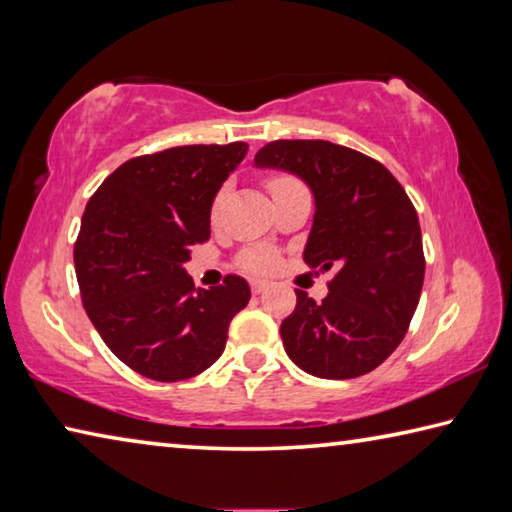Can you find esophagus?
<instances>
[{
  "mask_svg": "<svg viewBox=\"0 0 512 512\" xmlns=\"http://www.w3.org/2000/svg\"><path fill=\"white\" fill-rule=\"evenodd\" d=\"M250 289H253V293H262V291L268 289V282H264V280H253V282H250Z\"/></svg>",
  "mask_w": 512,
  "mask_h": 512,
  "instance_id": "1",
  "label": "esophagus"
}]
</instances>
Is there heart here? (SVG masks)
<instances>
[{"label":"heart","instance_id":"1","mask_svg":"<svg viewBox=\"0 0 512 512\" xmlns=\"http://www.w3.org/2000/svg\"><path fill=\"white\" fill-rule=\"evenodd\" d=\"M293 183H296V180L289 176H273L271 180H268V189H271V192H277V189L293 185ZM223 194L225 192L216 194L214 205H212V216H216V212H219V207L223 203ZM275 264H277L275 253H271V250H266V248H255V250H248V253L241 255V266H244L250 273H268V271H273Z\"/></svg>","mask_w":512,"mask_h":512}]
</instances>
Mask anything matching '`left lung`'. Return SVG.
Listing matches in <instances>:
<instances>
[{
	"label": "left lung",
	"instance_id": "1",
	"mask_svg": "<svg viewBox=\"0 0 512 512\" xmlns=\"http://www.w3.org/2000/svg\"><path fill=\"white\" fill-rule=\"evenodd\" d=\"M257 169L298 176L314 194L305 264L336 268L323 302L296 289L280 334L289 359L320 379L375 370L402 343L418 307L424 255L418 212L384 164L325 140H277Z\"/></svg>",
	"mask_w": 512,
	"mask_h": 512
}]
</instances>
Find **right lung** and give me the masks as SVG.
Segmentation results:
<instances>
[{"label":"right lung","mask_w":512,"mask_h":512,"mask_svg":"<svg viewBox=\"0 0 512 512\" xmlns=\"http://www.w3.org/2000/svg\"><path fill=\"white\" fill-rule=\"evenodd\" d=\"M248 144H194L142 155L103 180L74 246L83 307L119 361L155 381L201 375L248 305L244 277L194 289L192 246L210 239L216 194Z\"/></svg>","instance_id":"add662e5"}]
</instances>
